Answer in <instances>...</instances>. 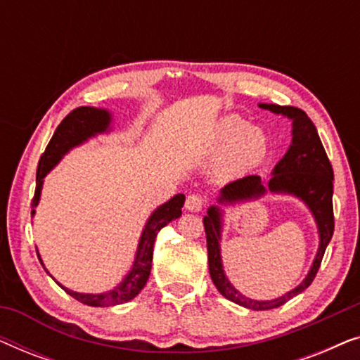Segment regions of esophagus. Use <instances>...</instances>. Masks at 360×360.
Wrapping results in <instances>:
<instances>
[{
    "label": "esophagus",
    "instance_id": "34e87169",
    "mask_svg": "<svg viewBox=\"0 0 360 360\" xmlns=\"http://www.w3.org/2000/svg\"><path fill=\"white\" fill-rule=\"evenodd\" d=\"M185 208L188 211H201L205 208V198L201 195H190L185 201Z\"/></svg>",
    "mask_w": 360,
    "mask_h": 360
}]
</instances>
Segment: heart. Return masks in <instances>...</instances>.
Masks as SVG:
<instances>
[{
    "mask_svg": "<svg viewBox=\"0 0 360 360\" xmlns=\"http://www.w3.org/2000/svg\"><path fill=\"white\" fill-rule=\"evenodd\" d=\"M267 136L259 127H250L243 117L226 116L216 124L208 150L219 155V172L236 175L257 165L267 154Z\"/></svg>",
    "mask_w": 360,
    "mask_h": 360,
    "instance_id": "heart-1",
    "label": "heart"
}]
</instances>
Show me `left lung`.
<instances>
[{"label": "left lung", "mask_w": 360, "mask_h": 360, "mask_svg": "<svg viewBox=\"0 0 360 360\" xmlns=\"http://www.w3.org/2000/svg\"><path fill=\"white\" fill-rule=\"evenodd\" d=\"M264 110H269L277 115H283L293 120V139L292 146L283 159L275 165L272 179L269 180L267 188L274 193H290L302 198L316 219L319 229V249L314 259L313 267L307 275V278L297 288L288 292L283 297L270 300V302H257L244 297L238 292L228 278H226L223 264L219 254L221 239V213L219 208L211 206L208 216L203 218L206 233V248H208V264L210 275L218 292L224 298L240 304V307L264 311L282 307L292 300L295 295L307 290L316 277L319 265H321L324 250L334 233V213H333V167L329 162L326 150L319 139L316 127L313 121L307 116V112L295 106L280 105H260ZM265 193V186L260 181L259 175H248L244 179L231 181L221 190L219 203H236V201L257 198Z\"/></svg>", "instance_id": "1"}]
</instances>
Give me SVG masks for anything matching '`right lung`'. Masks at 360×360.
<instances>
[{
	"mask_svg": "<svg viewBox=\"0 0 360 360\" xmlns=\"http://www.w3.org/2000/svg\"><path fill=\"white\" fill-rule=\"evenodd\" d=\"M111 116L106 110H98V108L90 106H80L68 112L63 117L60 124L57 126L56 132H53L51 142L46 147V152L41 155L37 165V176H36V193L32 198V208H36L41 198V188H42V180L49 172L52 170V167L67 154L72 147L82 144L83 141H86L88 137L98 134V132H105L110 127ZM185 203L184 195H175L174 198L167 201L162 206H159L152 216L147 221L144 231H142L139 248H137L136 260L132 265L131 272L126 275V278L117 285L115 290L101 293V295H90V293H77L72 292L65 287H60L65 292L83 304L88 307H115V304L126 303L136 297L137 293L144 288L147 283V278L150 275L152 269V252H154V243L157 238V233L170 223L172 219H176L181 216V206ZM36 211L32 210V214ZM39 257V254H37ZM41 260V257H39ZM42 264V260H41Z\"/></svg>",
	"mask_w": 360,
	"mask_h": 360,
	"instance_id": "obj_1",
	"label": "right lung"
}]
</instances>
